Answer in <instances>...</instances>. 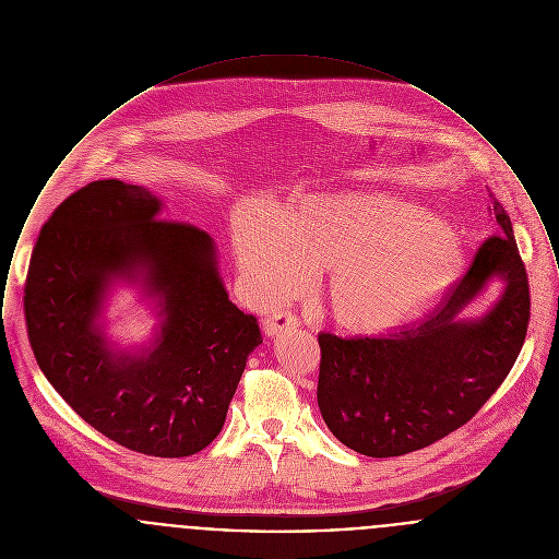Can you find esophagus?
Wrapping results in <instances>:
<instances>
[{
  "label": "esophagus",
  "mask_w": 559,
  "mask_h": 559,
  "mask_svg": "<svg viewBox=\"0 0 559 559\" xmlns=\"http://www.w3.org/2000/svg\"><path fill=\"white\" fill-rule=\"evenodd\" d=\"M298 326H300V320H298L295 313H290V311H277V313H273V316H269V318L264 320V335H282V333L295 331Z\"/></svg>",
  "instance_id": "34e87169"
}]
</instances>
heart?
<instances>
[{
    "instance_id": "1",
    "label": "heart",
    "mask_w": 559,
    "mask_h": 559,
    "mask_svg": "<svg viewBox=\"0 0 559 559\" xmlns=\"http://www.w3.org/2000/svg\"><path fill=\"white\" fill-rule=\"evenodd\" d=\"M233 250L262 300L295 297L307 271H326L324 302L356 335L394 331L457 282V235L426 210L383 192H311L275 210L243 212Z\"/></svg>"
}]
</instances>
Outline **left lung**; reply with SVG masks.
Instances as JSON below:
<instances>
[{"label": "left lung", "instance_id": "left-lung-1", "mask_svg": "<svg viewBox=\"0 0 559 559\" xmlns=\"http://www.w3.org/2000/svg\"><path fill=\"white\" fill-rule=\"evenodd\" d=\"M498 235L421 322L383 336L320 333L318 405L343 445L371 457L437 443L484 407L513 369L530 322V284L511 218L491 194ZM493 276L506 282L479 321L461 311Z\"/></svg>", "mask_w": 559, "mask_h": 559}]
</instances>
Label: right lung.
<instances>
[{"instance_id":"1","label":"right lung","mask_w":559,"mask_h":559,"mask_svg":"<svg viewBox=\"0 0 559 559\" xmlns=\"http://www.w3.org/2000/svg\"><path fill=\"white\" fill-rule=\"evenodd\" d=\"M160 207L120 180L75 190L39 230L23 307L39 369L86 424L131 451L185 457L221 435L262 335L228 300L212 237ZM116 278L159 298L164 324L144 355L114 353L94 322Z\"/></svg>"}]
</instances>
